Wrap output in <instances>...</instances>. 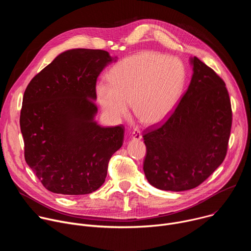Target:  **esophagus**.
Returning <instances> with one entry per match:
<instances>
[{"instance_id": "1", "label": "esophagus", "mask_w": 251, "mask_h": 251, "mask_svg": "<svg viewBox=\"0 0 251 251\" xmlns=\"http://www.w3.org/2000/svg\"><path fill=\"white\" fill-rule=\"evenodd\" d=\"M132 139L134 140V141H139V140H141L142 139V134H141V131L139 130V129H137V128H135L133 131H132Z\"/></svg>"}]
</instances>
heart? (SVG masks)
I'll return each mask as SVG.
<instances>
[{
	"label": "heart",
	"instance_id": "heart-1",
	"mask_svg": "<svg viewBox=\"0 0 251 251\" xmlns=\"http://www.w3.org/2000/svg\"><path fill=\"white\" fill-rule=\"evenodd\" d=\"M110 83L99 82L96 96L112 121L125 117L132 102L135 116L147 124L164 120L175 108L185 82V69L176 57L141 51L117 62L110 70Z\"/></svg>",
	"mask_w": 251,
	"mask_h": 251
}]
</instances>
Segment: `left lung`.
<instances>
[{
  "label": "left lung",
  "instance_id": "obj_1",
  "mask_svg": "<svg viewBox=\"0 0 251 251\" xmlns=\"http://www.w3.org/2000/svg\"><path fill=\"white\" fill-rule=\"evenodd\" d=\"M189 88L168 119L144 133L145 176L157 189L197 188L224 162L232 110L223 78L195 56Z\"/></svg>",
  "mask_w": 251,
  "mask_h": 251
}]
</instances>
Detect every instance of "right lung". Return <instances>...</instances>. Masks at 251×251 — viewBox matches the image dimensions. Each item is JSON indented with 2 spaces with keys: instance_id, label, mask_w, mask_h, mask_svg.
<instances>
[{
  "instance_id": "1",
  "label": "right lung",
  "mask_w": 251,
  "mask_h": 251,
  "mask_svg": "<svg viewBox=\"0 0 251 251\" xmlns=\"http://www.w3.org/2000/svg\"><path fill=\"white\" fill-rule=\"evenodd\" d=\"M112 57L77 49L59 54L27 84L20 116L25 160L51 193L78 196L98 190L121 148L124 126L93 121L96 80Z\"/></svg>"
}]
</instances>
